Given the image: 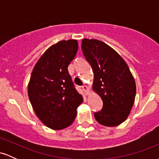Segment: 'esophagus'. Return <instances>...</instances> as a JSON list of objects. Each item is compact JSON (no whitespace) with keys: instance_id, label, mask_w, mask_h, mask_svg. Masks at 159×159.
I'll return each mask as SVG.
<instances>
[{"instance_id":"obj_1","label":"esophagus","mask_w":159,"mask_h":159,"mask_svg":"<svg viewBox=\"0 0 159 159\" xmlns=\"http://www.w3.org/2000/svg\"><path fill=\"white\" fill-rule=\"evenodd\" d=\"M82 89H83V90L84 91L86 95H87V96H88V95L90 94V90H89V87H87V86H86V85L83 86V87H82Z\"/></svg>"}]
</instances>
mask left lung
Segmentation results:
<instances>
[{"label":"left lung","instance_id":"left-lung-1","mask_svg":"<svg viewBox=\"0 0 159 159\" xmlns=\"http://www.w3.org/2000/svg\"><path fill=\"white\" fill-rule=\"evenodd\" d=\"M81 48L93 70V90L103 102L95 119L105 126H117L127 119L134 105V78L123 57L106 43L84 39Z\"/></svg>","mask_w":159,"mask_h":159}]
</instances>
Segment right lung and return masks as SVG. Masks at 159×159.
<instances>
[{
    "instance_id": "add662e5",
    "label": "right lung",
    "mask_w": 159,
    "mask_h": 159,
    "mask_svg": "<svg viewBox=\"0 0 159 159\" xmlns=\"http://www.w3.org/2000/svg\"><path fill=\"white\" fill-rule=\"evenodd\" d=\"M78 48L76 39L52 45L36 62L29 81L27 93L34 112L42 123L54 130L72 125L76 109L84 101L67 69Z\"/></svg>"
}]
</instances>
